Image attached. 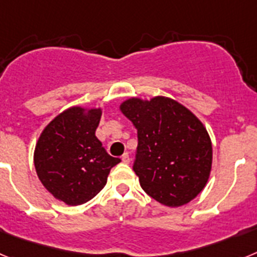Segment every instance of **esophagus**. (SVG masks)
I'll use <instances>...</instances> for the list:
<instances>
[{
  "instance_id": "1",
  "label": "esophagus",
  "mask_w": 257,
  "mask_h": 257,
  "mask_svg": "<svg viewBox=\"0 0 257 257\" xmlns=\"http://www.w3.org/2000/svg\"><path fill=\"white\" fill-rule=\"evenodd\" d=\"M122 162L130 163V156H128V153H124L123 156H122Z\"/></svg>"
}]
</instances>
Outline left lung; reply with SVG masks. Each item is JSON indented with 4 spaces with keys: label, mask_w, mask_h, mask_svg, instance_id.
<instances>
[{
    "label": "left lung",
    "mask_w": 257,
    "mask_h": 257,
    "mask_svg": "<svg viewBox=\"0 0 257 257\" xmlns=\"http://www.w3.org/2000/svg\"><path fill=\"white\" fill-rule=\"evenodd\" d=\"M121 110L138 130L133 169L144 192L162 205L179 207L196 198L208 180L212 145L196 115L170 97H133Z\"/></svg>",
    "instance_id": "8db88e82"
}]
</instances>
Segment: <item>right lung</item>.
<instances>
[{"label": "right lung", "mask_w": 257, "mask_h": 257, "mask_svg": "<svg viewBox=\"0 0 257 257\" xmlns=\"http://www.w3.org/2000/svg\"><path fill=\"white\" fill-rule=\"evenodd\" d=\"M100 117V109H67L45 127L36 145L38 179L69 206L94 198L106 184L110 169L121 162L109 156L95 136Z\"/></svg>", "instance_id": "add662e5"}]
</instances>
